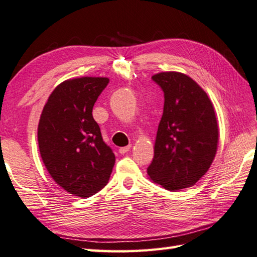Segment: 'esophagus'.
Here are the masks:
<instances>
[{
	"mask_svg": "<svg viewBox=\"0 0 257 257\" xmlns=\"http://www.w3.org/2000/svg\"><path fill=\"white\" fill-rule=\"evenodd\" d=\"M131 147H132L131 145L125 146V147H121V148H119V150H118V153H119V154H123V155H124V154H126V153L131 150Z\"/></svg>",
	"mask_w": 257,
	"mask_h": 257,
	"instance_id": "esophagus-1",
	"label": "esophagus"
}]
</instances>
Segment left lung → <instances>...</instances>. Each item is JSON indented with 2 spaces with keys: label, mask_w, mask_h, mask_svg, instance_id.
<instances>
[{
  "label": "left lung",
  "mask_w": 257,
  "mask_h": 257,
  "mask_svg": "<svg viewBox=\"0 0 257 257\" xmlns=\"http://www.w3.org/2000/svg\"><path fill=\"white\" fill-rule=\"evenodd\" d=\"M152 78L162 87L165 103L147 175L165 189L178 191L195 186L212 164L218 119L207 92L189 76L163 71Z\"/></svg>",
  "instance_id": "8db88e82"
}]
</instances>
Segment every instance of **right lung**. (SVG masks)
Wrapping results in <instances>:
<instances>
[{
  "instance_id": "obj_1",
  "label": "right lung",
  "mask_w": 257,
  "mask_h": 257,
  "mask_svg": "<svg viewBox=\"0 0 257 257\" xmlns=\"http://www.w3.org/2000/svg\"><path fill=\"white\" fill-rule=\"evenodd\" d=\"M106 77H80L62 81L44 105L37 128L38 147L51 178L80 198L100 191L115 163L92 116L96 99L109 83Z\"/></svg>"
}]
</instances>
